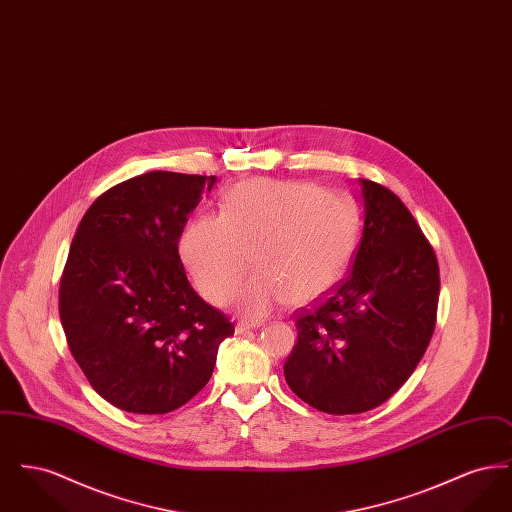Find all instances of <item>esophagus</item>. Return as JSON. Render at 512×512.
<instances>
[{"instance_id":"1","label":"esophagus","mask_w":512,"mask_h":512,"mask_svg":"<svg viewBox=\"0 0 512 512\" xmlns=\"http://www.w3.org/2000/svg\"><path fill=\"white\" fill-rule=\"evenodd\" d=\"M263 322L261 320H240L238 324H236V334H244V332H249V330H255V328H259Z\"/></svg>"}]
</instances>
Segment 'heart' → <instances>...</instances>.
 <instances>
[{
  "label": "heart",
  "instance_id": "obj_1",
  "mask_svg": "<svg viewBox=\"0 0 512 512\" xmlns=\"http://www.w3.org/2000/svg\"><path fill=\"white\" fill-rule=\"evenodd\" d=\"M359 207L349 195L311 182L251 178L224 195L220 215L190 222L180 257L197 290L220 301L249 267L257 274L226 303L263 317L284 303L307 305L330 292L351 265Z\"/></svg>",
  "mask_w": 512,
  "mask_h": 512
}]
</instances>
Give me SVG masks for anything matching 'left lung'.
<instances>
[{"instance_id":"obj_1","label":"left lung","mask_w":512,"mask_h":512,"mask_svg":"<svg viewBox=\"0 0 512 512\" xmlns=\"http://www.w3.org/2000/svg\"><path fill=\"white\" fill-rule=\"evenodd\" d=\"M363 236L349 274L295 317L284 365L293 393L328 414L388 401L413 374L436 326V253L411 211L388 188L359 178Z\"/></svg>"}]
</instances>
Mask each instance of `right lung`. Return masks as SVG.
<instances>
[{
	"label": "right lung",
	"instance_id": "right-lung-1",
	"mask_svg": "<svg viewBox=\"0 0 512 512\" xmlns=\"http://www.w3.org/2000/svg\"><path fill=\"white\" fill-rule=\"evenodd\" d=\"M217 176L153 171L99 195L80 220L59 317L90 386L126 413L165 414L203 390L234 324L188 282L178 240Z\"/></svg>",
	"mask_w": 512,
	"mask_h": 512
}]
</instances>
